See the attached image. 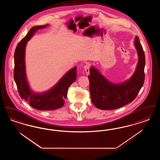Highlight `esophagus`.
Segmentation results:
<instances>
[{
  "instance_id": "obj_1",
  "label": "esophagus",
  "mask_w": 160,
  "mask_h": 160,
  "mask_svg": "<svg viewBox=\"0 0 160 160\" xmlns=\"http://www.w3.org/2000/svg\"><path fill=\"white\" fill-rule=\"evenodd\" d=\"M90 67L89 64H86V65L84 66V70H85L86 73L88 75L89 74Z\"/></svg>"
}]
</instances>
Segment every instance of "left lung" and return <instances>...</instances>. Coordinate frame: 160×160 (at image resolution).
I'll return each instance as SVG.
<instances>
[{"label": "left lung", "instance_id": "left-lung-1", "mask_svg": "<svg viewBox=\"0 0 160 160\" xmlns=\"http://www.w3.org/2000/svg\"><path fill=\"white\" fill-rule=\"evenodd\" d=\"M134 45L138 55V62L133 74L122 83L108 80L94 67L90 68L88 76L91 101L98 108L111 110L119 108L132 102L139 93L145 80V57L143 48L136 36Z\"/></svg>", "mask_w": 160, "mask_h": 160}]
</instances>
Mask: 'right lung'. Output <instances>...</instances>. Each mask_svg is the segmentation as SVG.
Returning <instances> with one entry per match:
<instances>
[{
  "label": "right lung",
  "instance_id": "1",
  "mask_svg": "<svg viewBox=\"0 0 160 160\" xmlns=\"http://www.w3.org/2000/svg\"><path fill=\"white\" fill-rule=\"evenodd\" d=\"M48 24L32 27L17 45L14 53L13 77L21 98L29 103L34 108L40 111L54 110L63 107L67 92L77 78V67L68 71L51 89L42 93H36L31 89L26 72L25 53L27 42L38 30L45 28Z\"/></svg>",
  "mask_w": 160,
  "mask_h": 160
}]
</instances>
